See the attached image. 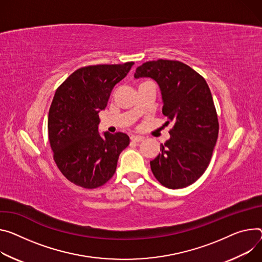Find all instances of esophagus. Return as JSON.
<instances>
[{"label": "esophagus", "mask_w": 262, "mask_h": 262, "mask_svg": "<svg viewBox=\"0 0 262 262\" xmlns=\"http://www.w3.org/2000/svg\"><path fill=\"white\" fill-rule=\"evenodd\" d=\"M130 140L132 141H134V142H141V141H143L144 140V137L143 136H132L130 137Z\"/></svg>", "instance_id": "1"}]
</instances>
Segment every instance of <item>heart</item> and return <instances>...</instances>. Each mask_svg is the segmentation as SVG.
I'll use <instances>...</instances> for the list:
<instances>
[{"label": "heart", "mask_w": 262, "mask_h": 262, "mask_svg": "<svg viewBox=\"0 0 262 262\" xmlns=\"http://www.w3.org/2000/svg\"><path fill=\"white\" fill-rule=\"evenodd\" d=\"M144 82H146V81H144ZM142 83H143V82H142Z\"/></svg>", "instance_id": "heart-1"}]
</instances>
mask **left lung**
<instances>
[{
	"mask_svg": "<svg viewBox=\"0 0 262 262\" xmlns=\"http://www.w3.org/2000/svg\"><path fill=\"white\" fill-rule=\"evenodd\" d=\"M149 77L160 86L163 114L173 123L170 138L150 161L155 178L165 187L180 189L200 179L210 163L219 137V119L210 89L193 69L159 59L136 69L135 78Z\"/></svg>",
	"mask_w": 262,
	"mask_h": 262,
	"instance_id": "obj_1",
	"label": "left lung"
}]
</instances>
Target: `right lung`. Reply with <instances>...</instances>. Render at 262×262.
<instances>
[{
  "instance_id": "obj_1",
  "label": "right lung",
  "mask_w": 262,
  "mask_h": 262,
  "mask_svg": "<svg viewBox=\"0 0 262 262\" xmlns=\"http://www.w3.org/2000/svg\"><path fill=\"white\" fill-rule=\"evenodd\" d=\"M134 63L80 68L55 92L48 116L50 145L60 172L77 186L104 185L116 171L119 155L129 144L124 133L100 136L98 114Z\"/></svg>"
}]
</instances>
